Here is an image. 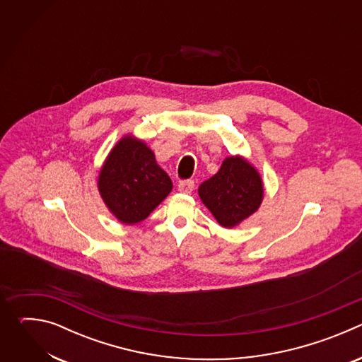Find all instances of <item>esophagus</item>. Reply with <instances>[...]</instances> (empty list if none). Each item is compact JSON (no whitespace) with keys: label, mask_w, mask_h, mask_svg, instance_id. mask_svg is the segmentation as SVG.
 I'll use <instances>...</instances> for the list:
<instances>
[{"label":"esophagus","mask_w":362,"mask_h":362,"mask_svg":"<svg viewBox=\"0 0 362 362\" xmlns=\"http://www.w3.org/2000/svg\"><path fill=\"white\" fill-rule=\"evenodd\" d=\"M194 189V182L193 180H183L179 183V192L185 194H190Z\"/></svg>","instance_id":"esophagus-1"}]
</instances>
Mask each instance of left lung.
Segmentation results:
<instances>
[{"label":"left lung","mask_w":362,"mask_h":362,"mask_svg":"<svg viewBox=\"0 0 362 362\" xmlns=\"http://www.w3.org/2000/svg\"><path fill=\"white\" fill-rule=\"evenodd\" d=\"M264 190L261 173L246 158L236 154L225 158L218 173L203 182L197 193L216 222L232 229L261 208Z\"/></svg>","instance_id":"8db88e82"}]
</instances>
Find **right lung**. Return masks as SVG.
I'll use <instances>...</instances> for the list:
<instances>
[{
  "mask_svg": "<svg viewBox=\"0 0 362 362\" xmlns=\"http://www.w3.org/2000/svg\"><path fill=\"white\" fill-rule=\"evenodd\" d=\"M109 212L124 225L144 221L173 189L154 151L134 134L123 136L109 151L97 179Z\"/></svg>",
  "mask_w": 362,
  "mask_h": 362,
  "instance_id": "right-lung-1",
  "label": "right lung"
}]
</instances>
